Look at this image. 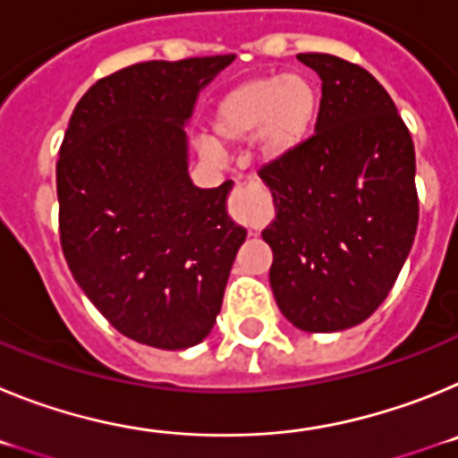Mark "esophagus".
<instances>
[{
	"instance_id": "34e87169",
	"label": "esophagus",
	"mask_w": 458,
	"mask_h": 458,
	"mask_svg": "<svg viewBox=\"0 0 458 458\" xmlns=\"http://www.w3.org/2000/svg\"><path fill=\"white\" fill-rule=\"evenodd\" d=\"M229 213H232V217L238 222V225H245V226L252 225L254 208H252V197H250L248 185H236L232 199H229Z\"/></svg>"
}]
</instances>
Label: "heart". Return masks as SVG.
<instances>
[{"mask_svg":"<svg viewBox=\"0 0 458 458\" xmlns=\"http://www.w3.org/2000/svg\"><path fill=\"white\" fill-rule=\"evenodd\" d=\"M321 112V91L302 72H270L242 80L217 100L213 132L226 144L254 137L259 163L277 165L293 156L310 140ZM197 148L204 157H217L213 137H199Z\"/></svg>","mask_w":458,"mask_h":458,"instance_id":"b5f03b06","label":"heart"}]
</instances>
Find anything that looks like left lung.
Listing matches in <instances>:
<instances>
[{"mask_svg":"<svg viewBox=\"0 0 458 458\" xmlns=\"http://www.w3.org/2000/svg\"><path fill=\"white\" fill-rule=\"evenodd\" d=\"M321 78L314 135L266 165L275 220L270 289L307 333L369 318L394 286L418 232L415 147L378 80L333 55H298Z\"/></svg>","mask_w":458,"mask_h":458,"instance_id":"8db88e82","label":"left lung"}]
</instances>
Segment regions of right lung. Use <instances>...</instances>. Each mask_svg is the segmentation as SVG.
<instances>
[{"label": "right lung", "mask_w": 458, "mask_h": 458, "mask_svg": "<svg viewBox=\"0 0 458 458\" xmlns=\"http://www.w3.org/2000/svg\"><path fill=\"white\" fill-rule=\"evenodd\" d=\"M236 55L144 62L98 80L72 109L56 163L59 236L72 277L125 337L181 351L208 337L248 232L232 181H190L185 128Z\"/></svg>", "instance_id": "add662e5"}]
</instances>
